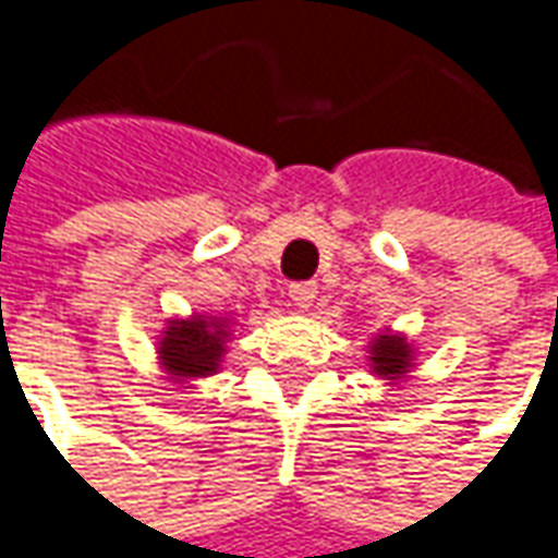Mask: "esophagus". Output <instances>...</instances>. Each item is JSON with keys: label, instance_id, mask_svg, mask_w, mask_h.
I'll list each match as a JSON object with an SVG mask.
<instances>
[{"label": "esophagus", "instance_id": "obj_1", "mask_svg": "<svg viewBox=\"0 0 558 558\" xmlns=\"http://www.w3.org/2000/svg\"><path fill=\"white\" fill-rule=\"evenodd\" d=\"M317 296V283H293L290 287V302L296 305V308H312V302H315Z\"/></svg>", "mask_w": 558, "mask_h": 558}]
</instances>
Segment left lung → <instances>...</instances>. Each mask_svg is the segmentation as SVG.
Segmentation results:
<instances>
[{"mask_svg":"<svg viewBox=\"0 0 558 558\" xmlns=\"http://www.w3.org/2000/svg\"><path fill=\"white\" fill-rule=\"evenodd\" d=\"M413 357L416 349L404 333H392V330H383L367 342V361H371V374L376 379H383L386 386H401L408 383V376L413 371Z\"/></svg>","mask_w":558,"mask_h":558,"instance_id":"1","label":"left lung"}]
</instances>
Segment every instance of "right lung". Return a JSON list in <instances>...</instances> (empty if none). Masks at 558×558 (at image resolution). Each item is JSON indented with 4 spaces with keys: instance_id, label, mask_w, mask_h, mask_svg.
Wrapping results in <instances>:
<instances>
[{
    "instance_id": "obj_1",
    "label": "right lung",
    "mask_w": 558,
    "mask_h": 558,
    "mask_svg": "<svg viewBox=\"0 0 558 558\" xmlns=\"http://www.w3.org/2000/svg\"><path fill=\"white\" fill-rule=\"evenodd\" d=\"M234 339V315L169 317L157 337V364L169 383L194 389L201 379L219 374Z\"/></svg>"
}]
</instances>
